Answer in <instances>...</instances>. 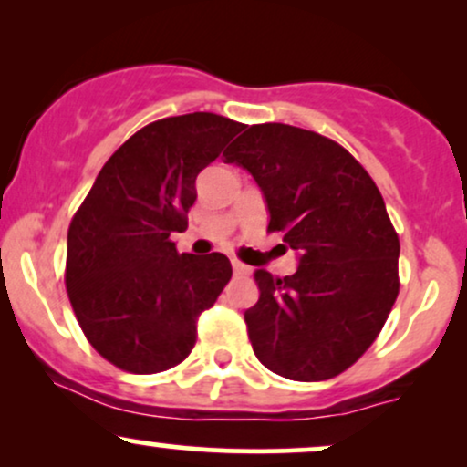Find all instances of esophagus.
<instances>
[{
  "label": "esophagus",
  "mask_w": 467,
  "mask_h": 467,
  "mask_svg": "<svg viewBox=\"0 0 467 467\" xmlns=\"http://www.w3.org/2000/svg\"><path fill=\"white\" fill-rule=\"evenodd\" d=\"M233 272L237 276H248L250 272H252V267L245 265V264H241V261H237V259H233Z\"/></svg>",
  "instance_id": "esophagus-1"
}]
</instances>
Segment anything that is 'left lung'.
<instances>
[{"label": "left lung", "instance_id": "1", "mask_svg": "<svg viewBox=\"0 0 467 467\" xmlns=\"http://www.w3.org/2000/svg\"><path fill=\"white\" fill-rule=\"evenodd\" d=\"M259 184L267 230L298 252L294 275L256 270L244 314L254 356L296 382L340 375L387 323L400 292V239L382 195L345 147L301 130L252 125L226 153Z\"/></svg>", "mask_w": 467, "mask_h": 467}]
</instances>
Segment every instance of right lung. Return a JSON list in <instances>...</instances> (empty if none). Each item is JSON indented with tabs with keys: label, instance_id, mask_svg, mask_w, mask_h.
Returning a JSON list of instances; mask_svg holds the SVG:
<instances>
[{
	"label": "right lung",
	"instance_id": "obj_1",
	"mask_svg": "<svg viewBox=\"0 0 467 467\" xmlns=\"http://www.w3.org/2000/svg\"><path fill=\"white\" fill-rule=\"evenodd\" d=\"M244 127L208 111L142 127L107 160L69 223V303L89 345L122 371L184 360L197 318L233 276L226 254H180L171 234L189 226L200 171Z\"/></svg>",
	"mask_w": 467,
	"mask_h": 467
}]
</instances>
